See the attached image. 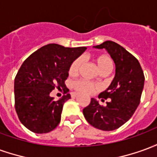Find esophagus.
<instances>
[{
    "label": "esophagus",
    "instance_id": "obj_1",
    "mask_svg": "<svg viewBox=\"0 0 157 157\" xmlns=\"http://www.w3.org/2000/svg\"><path fill=\"white\" fill-rule=\"evenodd\" d=\"M71 95L72 98H75V97H77V96H78V94H77V93H75V92H72Z\"/></svg>",
    "mask_w": 157,
    "mask_h": 157
}]
</instances>
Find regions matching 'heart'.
Returning a JSON list of instances; mask_svg holds the SVG:
<instances>
[{"mask_svg": "<svg viewBox=\"0 0 157 157\" xmlns=\"http://www.w3.org/2000/svg\"><path fill=\"white\" fill-rule=\"evenodd\" d=\"M82 62V60L81 58L75 59V60L72 62L70 68H69V73L71 75L76 74L78 72L80 67H81ZM95 63L97 65V67L99 70V71H102L104 70H110L111 71L113 68V59L108 55H101L98 57H96ZM72 86L76 92H80V93H84V94L91 93L98 88V86L95 84H93L92 82L84 81V80L76 81L72 84Z\"/></svg>", "mask_w": 157, "mask_h": 157, "instance_id": "heart-1", "label": "heart"}]
</instances>
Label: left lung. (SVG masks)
Wrapping results in <instances>:
<instances>
[{"label":"left lung","mask_w":157,"mask_h":157,"mask_svg":"<svg viewBox=\"0 0 157 157\" xmlns=\"http://www.w3.org/2000/svg\"><path fill=\"white\" fill-rule=\"evenodd\" d=\"M96 48H106L115 63V76L99 98H110L103 107L94 98L83 109V114L93 127L110 131L125 124L134 114L140 102L145 75L138 59L121 45L105 41Z\"/></svg>","instance_id":"8db88e82"}]
</instances>
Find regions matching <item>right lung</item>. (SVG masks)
I'll use <instances>...</instances> for the list:
<instances>
[{"mask_svg": "<svg viewBox=\"0 0 157 157\" xmlns=\"http://www.w3.org/2000/svg\"><path fill=\"white\" fill-rule=\"evenodd\" d=\"M86 47L65 48L56 44L44 45L26 59L14 81L15 109L19 120L36 134L55 129L60 122L67 93L58 101L50 96L55 87L69 92L65 81L71 63Z\"/></svg>", "mask_w": 157, "mask_h": 157, "instance_id": "1", "label": "right lung"}]
</instances>
